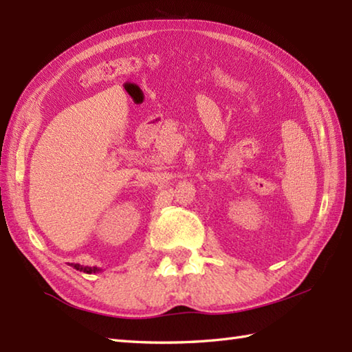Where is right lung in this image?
<instances>
[{
	"label": "right lung",
	"instance_id": "obj_1",
	"mask_svg": "<svg viewBox=\"0 0 352 352\" xmlns=\"http://www.w3.org/2000/svg\"><path fill=\"white\" fill-rule=\"evenodd\" d=\"M71 266H72L74 269H77V271L86 272V274H98V272L102 271L101 267H96V266H81V265H78V263H71Z\"/></svg>",
	"mask_w": 352,
	"mask_h": 352
}]
</instances>
